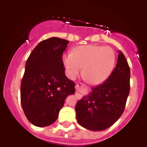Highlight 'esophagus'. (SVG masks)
I'll use <instances>...</instances> for the list:
<instances>
[{"instance_id":"1","label":"esophagus","mask_w":147,"mask_h":147,"mask_svg":"<svg viewBox=\"0 0 147 147\" xmlns=\"http://www.w3.org/2000/svg\"><path fill=\"white\" fill-rule=\"evenodd\" d=\"M84 85L83 84H82V83H79V84H76V89L78 91H80V90H84ZM76 98L77 99H80L82 97V95L80 94V93H77V94L76 95Z\"/></svg>"}]
</instances>
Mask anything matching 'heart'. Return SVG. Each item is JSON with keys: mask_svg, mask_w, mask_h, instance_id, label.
<instances>
[{"mask_svg": "<svg viewBox=\"0 0 147 147\" xmlns=\"http://www.w3.org/2000/svg\"><path fill=\"white\" fill-rule=\"evenodd\" d=\"M62 61L66 74L74 80L82 69L85 81L93 85H100L110 77L115 67V54L110 47L87 45L76 48L73 54H66Z\"/></svg>", "mask_w": 147, "mask_h": 147, "instance_id": "1", "label": "heart"}]
</instances>
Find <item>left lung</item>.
Masks as SVG:
<instances>
[{"label": "left lung", "mask_w": 147, "mask_h": 147, "mask_svg": "<svg viewBox=\"0 0 147 147\" xmlns=\"http://www.w3.org/2000/svg\"><path fill=\"white\" fill-rule=\"evenodd\" d=\"M130 69L123 53L119 51L117 64L105 82L91 89L76 105L77 122L91 131L111 127L122 115L129 93Z\"/></svg>", "instance_id": "8db88e82"}]
</instances>
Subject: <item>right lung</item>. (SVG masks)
<instances>
[{
    "label": "right lung",
    "mask_w": 147,
    "mask_h": 147,
    "mask_svg": "<svg viewBox=\"0 0 147 147\" xmlns=\"http://www.w3.org/2000/svg\"><path fill=\"white\" fill-rule=\"evenodd\" d=\"M69 41L58 37L42 40L30 54L20 86L23 112L32 124H52L75 83L65 74L62 53Z\"/></svg>",
    "instance_id": "right-lung-1"
}]
</instances>
